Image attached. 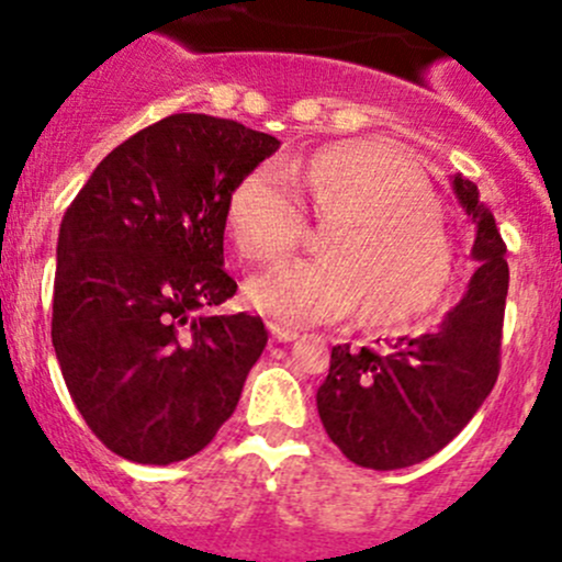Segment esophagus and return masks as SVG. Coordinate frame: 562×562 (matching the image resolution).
I'll return each mask as SVG.
<instances>
[{"label": "esophagus", "mask_w": 562, "mask_h": 562, "mask_svg": "<svg viewBox=\"0 0 562 562\" xmlns=\"http://www.w3.org/2000/svg\"><path fill=\"white\" fill-rule=\"evenodd\" d=\"M269 334H271V339H277V341H296L299 339V330L282 326V323H269Z\"/></svg>", "instance_id": "obj_1"}]
</instances>
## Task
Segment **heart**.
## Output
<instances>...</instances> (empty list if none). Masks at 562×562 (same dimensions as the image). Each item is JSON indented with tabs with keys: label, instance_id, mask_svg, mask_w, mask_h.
Masks as SVG:
<instances>
[{
	"label": "heart",
	"instance_id": "heart-1",
	"mask_svg": "<svg viewBox=\"0 0 562 562\" xmlns=\"http://www.w3.org/2000/svg\"><path fill=\"white\" fill-rule=\"evenodd\" d=\"M301 202L321 223L317 261H288L252 277L247 301L285 326L352 315L395 328L436 310L454 274L450 234L434 191L404 150L380 139H350L285 169ZM236 250L269 263L296 250L304 212L263 169L245 175L226 202Z\"/></svg>",
	"mask_w": 562,
	"mask_h": 562
}]
</instances>
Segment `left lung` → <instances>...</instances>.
Instances as JSON below:
<instances>
[{"label":"left lung","instance_id":"1","mask_svg":"<svg viewBox=\"0 0 562 562\" xmlns=\"http://www.w3.org/2000/svg\"><path fill=\"white\" fill-rule=\"evenodd\" d=\"M452 191L476 226L471 256L480 269L465 296L420 336H401L380 350L336 345L317 387L323 428L363 469L423 463L469 425L498 380L509 291L506 245L474 182L454 175Z\"/></svg>","mask_w":562,"mask_h":562}]
</instances>
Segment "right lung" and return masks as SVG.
<instances>
[{"label":"right lung","instance_id":"right-lung-1","mask_svg":"<svg viewBox=\"0 0 562 562\" xmlns=\"http://www.w3.org/2000/svg\"><path fill=\"white\" fill-rule=\"evenodd\" d=\"M280 147L226 117L180 112L128 137L67 206L53 347L108 450L167 465L202 452L261 358V317L221 315L228 193Z\"/></svg>","mask_w":562,"mask_h":562}]
</instances>
